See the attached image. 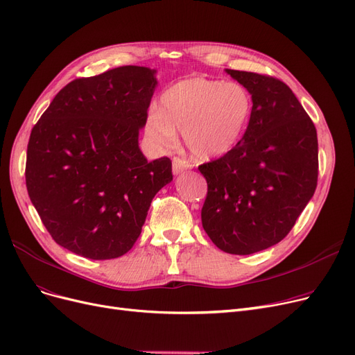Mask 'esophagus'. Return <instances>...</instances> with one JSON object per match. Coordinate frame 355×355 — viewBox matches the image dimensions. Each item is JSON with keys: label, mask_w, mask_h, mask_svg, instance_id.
Listing matches in <instances>:
<instances>
[{"label": "esophagus", "mask_w": 355, "mask_h": 355, "mask_svg": "<svg viewBox=\"0 0 355 355\" xmlns=\"http://www.w3.org/2000/svg\"><path fill=\"white\" fill-rule=\"evenodd\" d=\"M189 168H191V165L186 159H181V158H174L173 159V173L175 175L181 174L182 171H186V169H189Z\"/></svg>", "instance_id": "34e87169"}]
</instances>
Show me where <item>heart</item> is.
I'll use <instances>...</instances> for the list:
<instances>
[{
    "label": "heart",
    "mask_w": 355,
    "mask_h": 355,
    "mask_svg": "<svg viewBox=\"0 0 355 355\" xmlns=\"http://www.w3.org/2000/svg\"><path fill=\"white\" fill-rule=\"evenodd\" d=\"M251 113L252 98L243 85L197 76L164 91L159 110L148 113L145 130L165 149L177 145L180 132L191 155L207 161L226 155L239 144Z\"/></svg>",
    "instance_id": "obj_1"
}]
</instances>
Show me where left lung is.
I'll return each mask as SVG.
<instances>
[{
  "mask_svg": "<svg viewBox=\"0 0 355 355\" xmlns=\"http://www.w3.org/2000/svg\"><path fill=\"white\" fill-rule=\"evenodd\" d=\"M250 91L252 113L239 144L198 171L207 181L206 234L219 250L250 255L279 243L318 182V136L293 91L272 76L226 69Z\"/></svg>",
  "mask_w": 355,
  "mask_h": 355,
  "instance_id": "1",
  "label": "left lung"
}]
</instances>
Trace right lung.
Returning a JSON list of instances; mask_svg holds the SVG:
<instances>
[{
    "label": "right lung",
    "mask_w": 355,
    "mask_h": 355,
    "mask_svg": "<svg viewBox=\"0 0 355 355\" xmlns=\"http://www.w3.org/2000/svg\"><path fill=\"white\" fill-rule=\"evenodd\" d=\"M155 73L129 65L73 80L30 133L28 197L55 242L71 252L125 255L152 198L173 181L169 158L148 162L139 149Z\"/></svg>",
    "instance_id": "1"
}]
</instances>
